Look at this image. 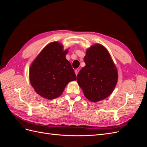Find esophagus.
I'll return each instance as SVG.
<instances>
[{
  "mask_svg": "<svg viewBox=\"0 0 147 147\" xmlns=\"http://www.w3.org/2000/svg\"><path fill=\"white\" fill-rule=\"evenodd\" d=\"M79 71H80L79 69H76L75 70V74H76V75H77L78 73L79 72Z\"/></svg>",
  "mask_w": 147,
  "mask_h": 147,
  "instance_id": "esophagus-1",
  "label": "esophagus"
}]
</instances>
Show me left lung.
<instances>
[{
    "label": "left lung",
    "instance_id": "8db88e82",
    "mask_svg": "<svg viewBox=\"0 0 147 147\" xmlns=\"http://www.w3.org/2000/svg\"><path fill=\"white\" fill-rule=\"evenodd\" d=\"M86 65L77 75L84 95L91 102L103 100L113 92L118 80L116 66L106 48L96 44L86 50Z\"/></svg>",
    "mask_w": 147,
    "mask_h": 147
}]
</instances>
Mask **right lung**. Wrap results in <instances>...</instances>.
<instances>
[{
  "mask_svg": "<svg viewBox=\"0 0 147 147\" xmlns=\"http://www.w3.org/2000/svg\"><path fill=\"white\" fill-rule=\"evenodd\" d=\"M67 50L58 42H52L43 49L30 65L29 78L35 92L48 99L63 92L70 81L77 77L71 64L65 58Z\"/></svg>",
  "mask_w": 147,
  "mask_h": 147,
  "instance_id": "right-lung-1",
  "label": "right lung"
}]
</instances>
